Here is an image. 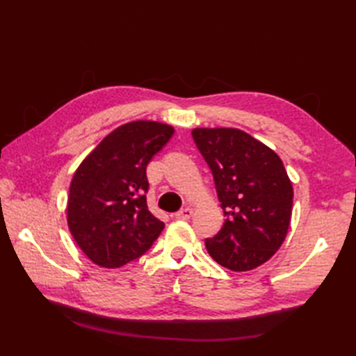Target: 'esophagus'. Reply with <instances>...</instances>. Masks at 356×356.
<instances>
[{"label":"esophagus","instance_id":"1","mask_svg":"<svg viewBox=\"0 0 356 356\" xmlns=\"http://www.w3.org/2000/svg\"><path fill=\"white\" fill-rule=\"evenodd\" d=\"M191 216H193V209L184 208V209H180L179 213L174 214V218H176V220H190Z\"/></svg>","mask_w":356,"mask_h":356}]
</instances>
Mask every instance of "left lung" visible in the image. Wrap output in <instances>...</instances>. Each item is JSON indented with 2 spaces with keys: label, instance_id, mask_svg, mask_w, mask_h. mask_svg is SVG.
I'll return each instance as SVG.
<instances>
[{
  "label": "left lung",
  "instance_id": "1",
  "mask_svg": "<svg viewBox=\"0 0 356 356\" xmlns=\"http://www.w3.org/2000/svg\"><path fill=\"white\" fill-rule=\"evenodd\" d=\"M193 139L213 172L225 223L205 245L236 272L266 263L286 238L293 190L274 151L237 128H195Z\"/></svg>",
  "mask_w": 356,
  "mask_h": 356
}]
</instances>
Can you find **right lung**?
Returning a JSON list of instances; mask_svg holds the SVG:
<instances>
[{
  "label": "right lung",
  "instance_id": "obj_1",
  "mask_svg": "<svg viewBox=\"0 0 356 356\" xmlns=\"http://www.w3.org/2000/svg\"><path fill=\"white\" fill-rule=\"evenodd\" d=\"M174 128L136 120L111 131L74 172L67 202L69 229L90 260L119 268L145 254L165 223L147 205V165Z\"/></svg>",
  "mask_w": 356,
  "mask_h": 356
}]
</instances>
